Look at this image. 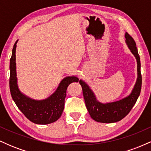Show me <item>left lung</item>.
Segmentation results:
<instances>
[{
	"label": "left lung",
	"instance_id": "left-lung-1",
	"mask_svg": "<svg viewBox=\"0 0 151 151\" xmlns=\"http://www.w3.org/2000/svg\"><path fill=\"white\" fill-rule=\"evenodd\" d=\"M126 42L137 61L138 77L134 87L128 96L119 101L103 104L98 101L92 90L85 81L79 80L82 87L85 104L89 115L94 121L101 123H115L124 119L135 105L141 93L142 77L141 73V61L136 44L133 37L127 32L125 34Z\"/></svg>",
	"mask_w": 151,
	"mask_h": 151
}]
</instances>
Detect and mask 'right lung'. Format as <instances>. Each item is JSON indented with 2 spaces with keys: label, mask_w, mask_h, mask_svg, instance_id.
I'll use <instances>...</instances> for the list:
<instances>
[{
  "label": "right lung",
  "mask_w": 151,
  "mask_h": 151,
  "mask_svg": "<svg viewBox=\"0 0 151 151\" xmlns=\"http://www.w3.org/2000/svg\"><path fill=\"white\" fill-rule=\"evenodd\" d=\"M15 43L10 60V91L13 101L27 119L37 124H48L55 122L61 116L65 107L67 89L72 82H78L77 77H67L62 80L58 89L46 99L35 100L20 92L17 84Z\"/></svg>",
  "instance_id": "obj_1"
}]
</instances>
